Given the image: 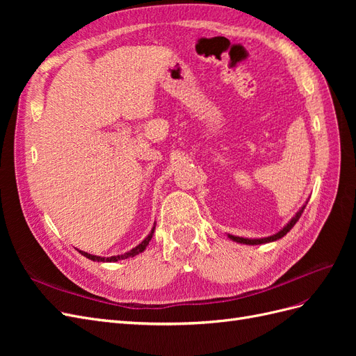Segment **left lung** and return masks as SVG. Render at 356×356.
<instances>
[{
    "instance_id": "left-lung-1",
    "label": "left lung",
    "mask_w": 356,
    "mask_h": 356,
    "mask_svg": "<svg viewBox=\"0 0 356 356\" xmlns=\"http://www.w3.org/2000/svg\"><path fill=\"white\" fill-rule=\"evenodd\" d=\"M305 208H306V204L303 208H301L297 213H296V217L291 220L285 227L281 230V232H277L276 234H273V236H268V238H263V239H245V238H239V236H232V234H229V238L232 239V241H234V242H239V243H246V245H260V243H267V242H273V241H277V239H281V238H284V236L294 227V224L298 221V218L301 217V213H303V211H305Z\"/></svg>"
}]
</instances>
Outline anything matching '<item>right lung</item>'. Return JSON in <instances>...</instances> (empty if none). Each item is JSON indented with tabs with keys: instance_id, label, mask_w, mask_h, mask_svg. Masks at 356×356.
I'll use <instances>...</instances> for the list:
<instances>
[{
	"instance_id": "right-lung-1",
	"label": "right lung",
	"mask_w": 356,
	"mask_h": 356,
	"mask_svg": "<svg viewBox=\"0 0 356 356\" xmlns=\"http://www.w3.org/2000/svg\"><path fill=\"white\" fill-rule=\"evenodd\" d=\"M153 233H154V227H153V230H152V233H149L147 238L139 243L138 246H135L134 250H131L129 252H126V254H122V255H114V257H96V255H92V254H88V252H84V251H79L81 255H84L86 258H89V260H93V261H108V263H113V261H118V260H124V258H129V257H135V255H138L139 252H143L145 248H147V245L149 243V241H152V238H153Z\"/></svg>"
}]
</instances>
